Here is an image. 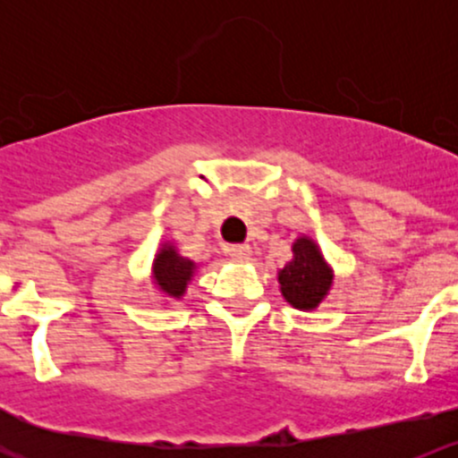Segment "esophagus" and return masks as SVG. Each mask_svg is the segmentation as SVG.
<instances>
[{
    "instance_id": "obj_1",
    "label": "esophagus",
    "mask_w": 458,
    "mask_h": 458,
    "mask_svg": "<svg viewBox=\"0 0 458 458\" xmlns=\"http://www.w3.org/2000/svg\"><path fill=\"white\" fill-rule=\"evenodd\" d=\"M228 254H230V259H233V260L245 262V260H250L251 247L245 245V243H241V245H230V247H228Z\"/></svg>"
}]
</instances>
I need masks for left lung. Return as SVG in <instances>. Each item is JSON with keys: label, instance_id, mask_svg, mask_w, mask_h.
<instances>
[{"label": "left lung", "instance_id": "obj_1", "mask_svg": "<svg viewBox=\"0 0 458 458\" xmlns=\"http://www.w3.org/2000/svg\"><path fill=\"white\" fill-rule=\"evenodd\" d=\"M284 299L297 310H314L327 297L334 273L310 236H299L293 243V260L277 271Z\"/></svg>", "mask_w": 458, "mask_h": 458}]
</instances>
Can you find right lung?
Returning a JSON list of instances; mask_svg holds the SVG:
<instances>
[{
  "label": "right lung",
  "mask_w": 458,
  "mask_h": 458,
  "mask_svg": "<svg viewBox=\"0 0 458 458\" xmlns=\"http://www.w3.org/2000/svg\"><path fill=\"white\" fill-rule=\"evenodd\" d=\"M193 271H196V262L178 254L176 247L172 243L163 245L159 254L155 256V262H152L155 284L159 286L161 293H165L172 299H181L185 295Z\"/></svg>",
  "instance_id": "add662e5"
}]
</instances>
